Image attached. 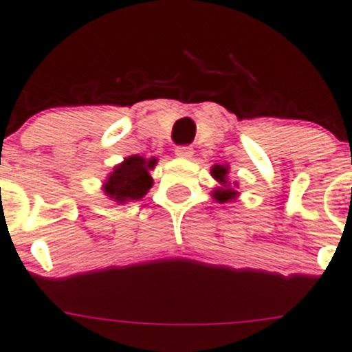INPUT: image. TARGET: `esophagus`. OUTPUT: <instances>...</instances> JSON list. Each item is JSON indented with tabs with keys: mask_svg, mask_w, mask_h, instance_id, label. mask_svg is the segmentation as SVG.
<instances>
[{
	"mask_svg": "<svg viewBox=\"0 0 352 352\" xmlns=\"http://www.w3.org/2000/svg\"><path fill=\"white\" fill-rule=\"evenodd\" d=\"M191 155H192L191 146H177L176 148L177 157H191Z\"/></svg>",
	"mask_w": 352,
	"mask_h": 352,
	"instance_id": "1",
	"label": "esophagus"
}]
</instances>
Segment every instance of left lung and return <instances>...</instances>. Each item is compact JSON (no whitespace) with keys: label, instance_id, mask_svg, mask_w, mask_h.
Returning <instances> with one entry per match:
<instances>
[{"label":"left lung","instance_id":"1","mask_svg":"<svg viewBox=\"0 0 352 352\" xmlns=\"http://www.w3.org/2000/svg\"><path fill=\"white\" fill-rule=\"evenodd\" d=\"M211 176L221 184V188L212 191V197H214L216 201H219V203H228V201L234 199V197L238 196V191H234V189L231 188V183H228V179H226L228 166L214 164L211 168Z\"/></svg>","mask_w":352,"mask_h":352}]
</instances>
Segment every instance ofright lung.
Listing matches in <instances>:
<instances>
[{
  "mask_svg": "<svg viewBox=\"0 0 352 352\" xmlns=\"http://www.w3.org/2000/svg\"><path fill=\"white\" fill-rule=\"evenodd\" d=\"M157 163L156 157L146 160L143 156H129L113 169L106 177L102 191L118 204L141 199L153 186V177L149 175Z\"/></svg>",
  "mask_w": 352,
  "mask_h": 352,
  "instance_id": "right-lung-1",
  "label": "right lung"
}]
</instances>
